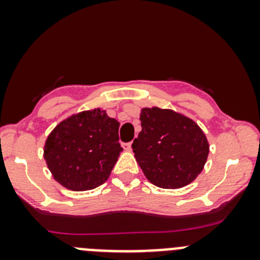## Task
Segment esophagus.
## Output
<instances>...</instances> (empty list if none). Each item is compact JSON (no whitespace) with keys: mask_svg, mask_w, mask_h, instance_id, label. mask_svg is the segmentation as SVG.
<instances>
[{"mask_svg":"<svg viewBox=\"0 0 260 260\" xmlns=\"http://www.w3.org/2000/svg\"><path fill=\"white\" fill-rule=\"evenodd\" d=\"M123 147H124L125 151H131V149H132V142L124 143V145H123Z\"/></svg>","mask_w":260,"mask_h":260,"instance_id":"obj_1","label":"esophagus"}]
</instances>
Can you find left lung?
<instances>
[{"instance_id":"left-lung-1","label":"left lung","mask_w":260,"mask_h":260,"mask_svg":"<svg viewBox=\"0 0 260 260\" xmlns=\"http://www.w3.org/2000/svg\"><path fill=\"white\" fill-rule=\"evenodd\" d=\"M142 131L133 141V152L149 182L162 188L188 185L203 171L209 143L190 118L171 109L143 108Z\"/></svg>"}]
</instances>
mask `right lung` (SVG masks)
I'll use <instances>...</instances> for the list:
<instances>
[{
    "label": "right lung",
    "mask_w": 260,
    "mask_h": 260,
    "mask_svg": "<svg viewBox=\"0 0 260 260\" xmlns=\"http://www.w3.org/2000/svg\"><path fill=\"white\" fill-rule=\"evenodd\" d=\"M118 129V120L101 108L59 123L44 147L54 179L73 191L91 190L106 182L123 151Z\"/></svg>",
    "instance_id": "right-lung-1"
}]
</instances>
